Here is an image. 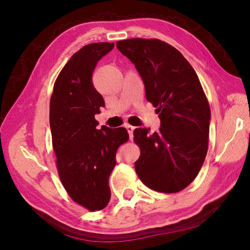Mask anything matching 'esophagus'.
Listing matches in <instances>:
<instances>
[{"instance_id": "obj_1", "label": "esophagus", "mask_w": 250, "mask_h": 250, "mask_svg": "<svg viewBox=\"0 0 250 250\" xmlns=\"http://www.w3.org/2000/svg\"><path fill=\"white\" fill-rule=\"evenodd\" d=\"M125 129L128 130V133H129V135H130V139H131V140H132V139H133V130H134V126L130 125L129 124H125Z\"/></svg>"}]
</instances>
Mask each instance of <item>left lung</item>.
Listing matches in <instances>:
<instances>
[{
	"label": "left lung",
	"instance_id": "left-lung-1",
	"mask_svg": "<svg viewBox=\"0 0 250 250\" xmlns=\"http://www.w3.org/2000/svg\"><path fill=\"white\" fill-rule=\"evenodd\" d=\"M133 62L146 100L161 120L158 132L135 129L140 147L134 163L139 179L156 192L176 193L197 176L208 149L210 109L195 70L175 47L156 39L117 42Z\"/></svg>",
	"mask_w": 250,
	"mask_h": 250
}]
</instances>
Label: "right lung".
<instances>
[{
    "label": "right lung",
    "mask_w": 250,
    "mask_h": 250,
    "mask_svg": "<svg viewBox=\"0 0 250 250\" xmlns=\"http://www.w3.org/2000/svg\"><path fill=\"white\" fill-rule=\"evenodd\" d=\"M113 47V43H92L75 53L55 80L49 103L59 179L71 200L90 211L108 205L117 150L129 140L125 128L97 129L95 119L104 101L92 84V71Z\"/></svg>",
    "instance_id": "obj_1"
}]
</instances>
